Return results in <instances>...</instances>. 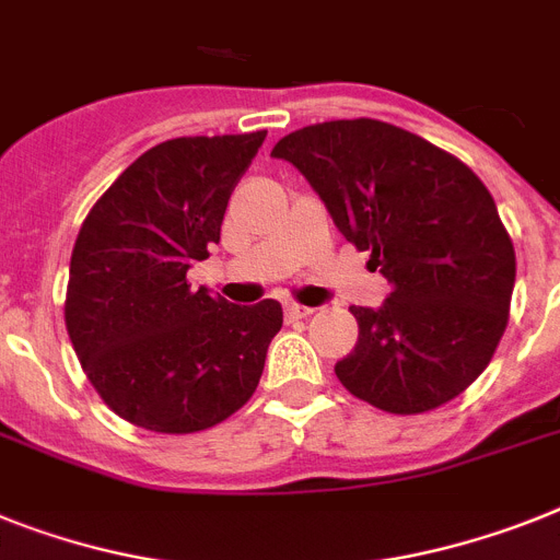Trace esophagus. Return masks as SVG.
Instances as JSON below:
<instances>
[{
  "instance_id": "1",
  "label": "esophagus",
  "mask_w": 560,
  "mask_h": 560,
  "mask_svg": "<svg viewBox=\"0 0 560 560\" xmlns=\"http://www.w3.org/2000/svg\"><path fill=\"white\" fill-rule=\"evenodd\" d=\"M313 316V307H304V304H284V318L288 322H299V318Z\"/></svg>"
}]
</instances>
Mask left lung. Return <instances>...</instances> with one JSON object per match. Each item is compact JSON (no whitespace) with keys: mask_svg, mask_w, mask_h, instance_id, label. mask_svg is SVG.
Masks as SVG:
<instances>
[{"mask_svg":"<svg viewBox=\"0 0 560 560\" xmlns=\"http://www.w3.org/2000/svg\"><path fill=\"white\" fill-rule=\"evenodd\" d=\"M270 156L307 178L393 288L378 310L350 307L359 341L336 364L338 382L396 416L462 396L504 336L515 288V250L481 178L378 119L310 125Z\"/></svg>","mask_w":560,"mask_h":560,"instance_id":"left-lung-1","label":"left lung"}]
</instances>
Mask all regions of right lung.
<instances>
[{"instance_id":"add662e5","label":"right lung","mask_w":560,"mask_h":560,"mask_svg":"<svg viewBox=\"0 0 560 560\" xmlns=\"http://www.w3.org/2000/svg\"><path fill=\"white\" fill-rule=\"evenodd\" d=\"M267 130L182 136L136 159L82 222L65 324L113 412L167 435L222 424L256 393L281 304L238 307L190 290L228 199Z\"/></svg>"}]
</instances>
